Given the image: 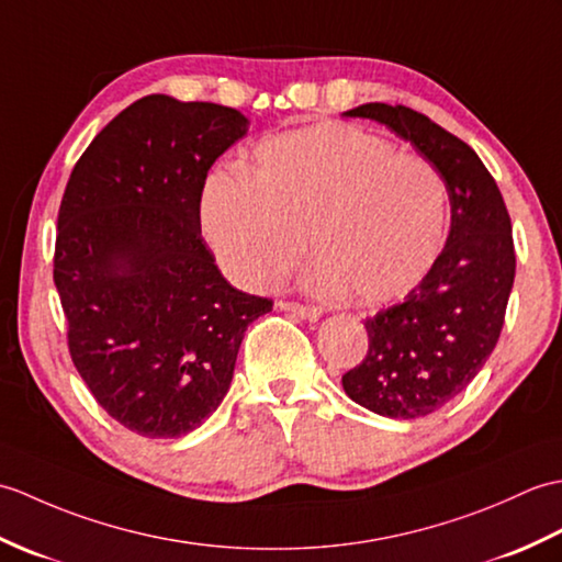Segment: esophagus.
I'll list each match as a JSON object with an SVG mask.
<instances>
[{
  "mask_svg": "<svg viewBox=\"0 0 562 562\" xmlns=\"http://www.w3.org/2000/svg\"><path fill=\"white\" fill-rule=\"evenodd\" d=\"M279 307L283 310V313H291V315H295V317H301V319H310V322H315L322 313L317 307H313V305H303V303H291V301H279Z\"/></svg>",
  "mask_w": 562,
  "mask_h": 562,
  "instance_id": "1",
  "label": "esophagus"
}]
</instances>
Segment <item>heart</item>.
<instances>
[{"mask_svg":"<svg viewBox=\"0 0 562 562\" xmlns=\"http://www.w3.org/2000/svg\"><path fill=\"white\" fill-rule=\"evenodd\" d=\"M445 180L430 160L353 124L322 122L261 142L247 170H218L202 228L218 265L249 289L279 283L305 255V285L386 305L428 277L447 235Z\"/></svg>","mask_w":562,"mask_h":562,"instance_id":"obj_1","label":"heart"}]
</instances>
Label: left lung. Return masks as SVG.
<instances>
[{
	"instance_id": "1",
	"label": "left lung",
	"mask_w": 562,
	"mask_h": 562,
	"mask_svg": "<svg viewBox=\"0 0 562 562\" xmlns=\"http://www.w3.org/2000/svg\"><path fill=\"white\" fill-rule=\"evenodd\" d=\"M386 124L438 168L452 206L445 249L404 303L366 319L368 353L341 378L372 414L423 418L467 390L501 339L515 283V243L503 194L459 136L406 105L344 112Z\"/></svg>"
}]
</instances>
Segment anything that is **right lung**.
<instances>
[{"mask_svg": "<svg viewBox=\"0 0 562 562\" xmlns=\"http://www.w3.org/2000/svg\"><path fill=\"white\" fill-rule=\"evenodd\" d=\"M247 124L226 105L146 95L95 136L61 196L53 277L69 356L142 438L202 426L247 324L273 307L223 279L199 221L206 172Z\"/></svg>", "mask_w": 562, "mask_h": 562, "instance_id": "add662e5", "label": "right lung"}]
</instances>
